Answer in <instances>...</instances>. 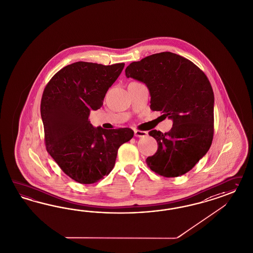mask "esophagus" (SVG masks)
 Segmentation results:
<instances>
[{"mask_svg":"<svg viewBox=\"0 0 253 253\" xmlns=\"http://www.w3.org/2000/svg\"><path fill=\"white\" fill-rule=\"evenodd\" d=\"M134 135L136 137H146L147 136V132L145 130H134Z\"/></svg>","mask_w":253,"mask_h":253,"instance_id":"esophagus-1","label":"esophagus"}]
</instances>
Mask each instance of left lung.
Instances as JSON below:
<instances>
[{"label": "left lung", "instance_id": "left-lung-1", "mask_svg": "<svg viewBox=\"0 0 253 253\" xmlns=\"http://www.w3.org/2000/svg\"><path fill=\"white\" fill-rule=\"evenodd\" d=\"M125 75L146 84L150 108L173 122L168 132H148L159 147L146 159L147 166L168 178L186 173L207 153L213 139L214 94L207 76L193 62L170 52L130 63Z\"/></svg>", "mask_w": 253, "mask_h": 253}]
</instances>
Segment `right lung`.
<instances>
[{"label":"right lung","instance_id":"1","mask_svg":"<svg viewBox=\"0 0 253 253\" xmlns=\"http://www.w3.org/2000/svg\"><path fill=\"white\" fill-rule=\"evenodd\" d=\"M123 68L124 63L76 62L55 73L44 88L41 116L46 150L80 184H93L109 174L119 147L133 136L130 128L105 130L89 121Z\"/></svg>","mask_w":253,"mask_h":253}]
</instances>
